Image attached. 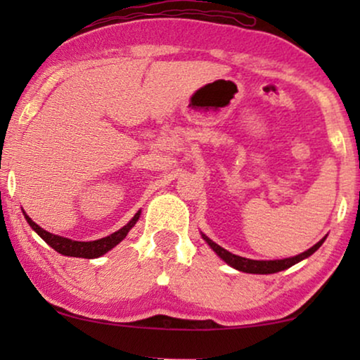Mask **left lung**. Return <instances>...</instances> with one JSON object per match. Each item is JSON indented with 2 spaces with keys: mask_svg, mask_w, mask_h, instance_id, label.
<instances>
[{
  "mask_svg": "<svg viewBox=\"0 0 360 360\" xmlns=\"http://www.w3.org/2000/svg\"><path fill=\"white\" fill-rule=\"evenodd\" d=\"M201 238H203L206 243H208L210 248L213 249L214 252L218 254L219 257L223 259L226 264L231 265V267L240 270V272H245V274H275V272H280V270H285V269L292 267V265L298 264L300 260L307 259L313 252H316V250L321 248V244L324 243V239H326V238H323L321 240H319V243L314 244L311 249L304 250V252L295 255V257H288V259H282V260H252V259L240 257V255L231 254L229 250H226V249L221 248V245L213 243V240H211L208 236L201 234Z\"/></svg>",
  "mask_w": 360,
  "mask_h": 360,
  "instance_id": "left-lung-1",
  "label": "left lung"
}]
</instances>
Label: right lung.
I'll return each instance as SVG.
<instances>
[{
	"instance_id": "1",
	"label": "right lung",
	"mask_w": 360,
	"mask_h": 360,
	"mask_svg": "<svg viewBox=\"0 0 360 360\" xmlns=\"http://www.w3.org/2000/svg\"><path fill=\"white\" fill-rule=\"evenodd\" d=\"M24 216H26V221L29 223V226H31V228L36 231V233L41 236V238L46 240V243L51 245L53 250H57L58 254L70 255V257L96 259V257H100V255L106 254L108 250H111L112 248H115V245L120 244L121 240L126 238L127 233H129L132 226L137 223V219H139L141 211H137V213L134 214V218H132L126 226H122L120 231H116V233L106 236V238H101V239H98V240H90V243H82V240H72V239L62 238V236L47 233L46 229H42L41 226L34 223V221L29 218L26 213H24Z\"/></svg>"
}]
</instances>
